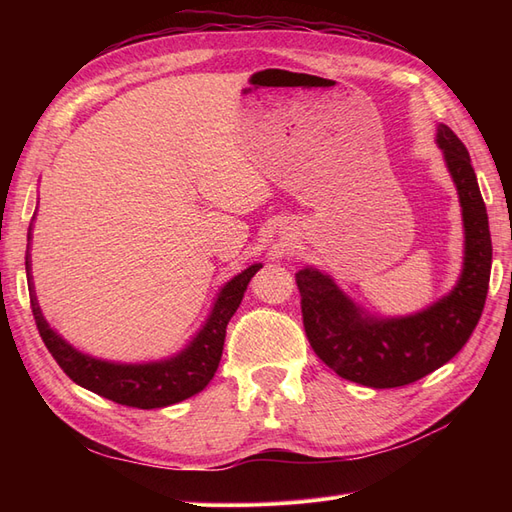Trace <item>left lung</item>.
Masks as SVG:
<instances>
[{
	"mask_svg": "<svg viewBox=\"0 0 512 512\" xmlns=\"http://www.w3.org/2000/svg\"><path fill=\"white\" fill-rule=\"evenodd\" d=\"M436 143L459 194L463 267L453 290L410 316H376L354 303L329 273L297 275L309 344L337 376L371 389H395L425 378L466 346L483 314L491 275V235L470 153L438 123Z\"/></svg>",
	"mask_w": 512,
	"mask_h": 512,
	"instance_id": "obj_1",
	"label": "left lung"
}]
</instances>
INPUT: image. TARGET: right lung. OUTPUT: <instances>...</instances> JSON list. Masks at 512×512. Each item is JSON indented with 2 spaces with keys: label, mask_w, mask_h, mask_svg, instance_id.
Wrapping results in <instances>:
<instances>
[{
  "label": "right lung",
  "mask_w": 512,
  "mask_h": 512,
  "mask_svg": "<svg viewBox=\"0 0 512 512\" xmlns=\"http://www.w3.org/2000/svg\"><path fill=\"white\" fill-rule=\"evenodd\" d=\"M32 230L34 224H29V243L25 256L32 312L44 346L49 348L53 359L66 371L70 380H74L91 393L115 401V404L141 410L173 406L205 389L215 376V371H218L222 359L226 324L241 305L247 284H250L256 271L262 269V262H256V265L243 269L222 286L205 324L198 329V333L190 339L188 346L183 350L160 361L115 363L96 359V356L76 350L55 329H51L49 322H46L38 305L32 277V254H29V247H32Z\"/></svg>",
  "instance_id": "right-lung-1"
}]
</instances>
